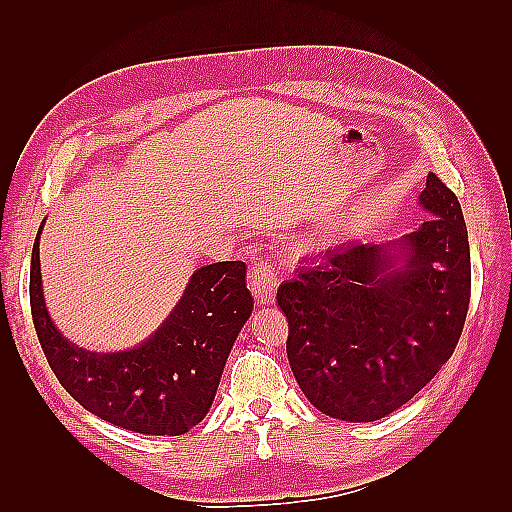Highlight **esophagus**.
<instances>
[{
    "mask_svg": "<svg viewBox=\"0 0 512 512\" xmlns=\"http://www.w3.org/2000/svg\"><path fill=\"white\" fill-rule=\"evenodd\" d=\"M248 286L259 306H266V303L275 301L279 279L275 273V266L270 264V259H257L248 273Z\"/></svg>",
    "mask_w": 512,
    "mask_h": 512,
    "instance_id": "1",
    "label": "esophagus"
}]
</instances>
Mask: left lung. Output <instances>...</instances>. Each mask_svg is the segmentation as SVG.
I'll list each match as a JSON object with an SVG mask.
<instances>
[{
	"instance_id": "1",
	"label": "left lung",
	"mask_w": 512,
	"mask_h": 512,
	"mask_svg": "<svg viewBox=\"0 0 512 512\" xmlns=\"http://www.w3.org/2000/svg\"><path fill=\"white\" fill-rule=\"evenodd\" d=\"M420 204L436 217L400 242L325 250L277 290L292 374L325 416L385 418L440 372L460 341L471 301L462 206L436 173Z\"/></svg>"
}]
</instances>
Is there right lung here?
Instances as JSON below:
<instances>
[{"label": "right lung", "mask_w": 512, "mask_h": 512, "mask_svg": "<svg viewBox=\"0 0 512 512\" xmlns=\"http://www.w3.org/2000/svg\"><path fill=\"white\" fill-rule=\"evenodd\" d=\"M39 233L30 262V310L54 376L94 416L147 436H182L209 413L228 352L253 297L244 262L195 270L182 299L147 341L123 352H90L52 323L41 288Z\"/></svg>", "instance_id": "1"}]
</instances>
